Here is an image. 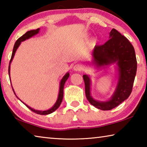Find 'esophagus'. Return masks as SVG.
<instances>
[{
	"instance_id": "obj_1",
	"label": "esophagus",
	"mask_w": 147,
	"mask_h": 147,
	"mask_svg": "<svg viewBox=\"0 0 147 147\" xmlns=\"http://www.w3.org/2000/svg\"><path fill=\"white\" fill-rule=\"evenodd\" d=\"M82 68H83V67L81 65V64H76V65H74L73 69L74 71H81Z\"/></svg>"
}]
</instances>
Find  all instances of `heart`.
<instances>
[{"label":"heart","mask_w":147,"mask_h":147,"mask_svg":"<svg viewBox=\"0 0 147 147\" xmlns=\"http://www.w3.org/2000/svg\"><path fill=\"white\" fill-rule=\"evenodd\" d=\"M97 42H98V39H97V38L94 37L90 40V45L92 46H95L97 45Z\"/></svg>","instance_id":"1"}]
</instances>
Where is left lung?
<instances>
[{
	"mask_svg": "<svg viewBox=\"0 0 147 147\" xmlns=\"http://www.w3.org/2000/svg\"><path fill=\"white\" fill-rule=\"evenodd\" d=\"M110 39L101 46H95L91 64L97 69L114 65L117 82L111 97L107 101H98L91 95L92 79L83 75L86 97L90 103L97 109L110 110L128 99L132 92L137 71L134 48L127 38L114 28L109 34Z\"/></svg>",
	"mask_w": 147,
	"mask_h": 147,
	"instance_id": "obj_1",
	"label": "left lung"
}]
</instances>
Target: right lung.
Returning <instances> with one entry per match:
<instances>
[{"label":"right lung","mask_w":147,"mask_h":147,"mask_svg":"<svg viewBox=\"0 0 147 147\" xmlns=\"http://www.w3.org/2000/svg\"><path fill=\"white\" fill-rule=\"evenodd\" d=\"M39 31H40V28H38L37 30H30V31H28L26 33H25V34L23 35L22 36H21L20 38H19L17 39V40L15 42L14 46H13V52H12V55H11V60H10L9 62V69H8V74H9V76L10 77V65H11V61H13V59L14 57V55H15V53L16 52L17 50L18 49V48L19 47V46L20 44H21L22 42L23 41H24L27 39H29V38H32L33 36H35V35L38 34V33H39ZM69 73L68 71L67 73H66L65 75L63 76V78L61 79V80L60 81V83H59V94H58V97H57V101L55 102V103L53 105V107L50 108V109L48 110H35L34 109H32V107H30L27 105L26 104H25L24 102H23L21 100H20L19 97H18L16 94H15V92L14 91L13 88V86H12V84H11V87H12V89H13V91L14 94L15 95V96L17 97V99H19L20 101H21L22 103H24L28 109L30 110H32L33 112L36 113V114H40V115H48V114H51V113L53 112L54 111H55V110L58 109L60 106L62 101H63V90H64V84H65L66 81H67V79H68L69 78ZM10 81H11V78L9 79ZM11 82V81H10Z\"/></svg>","instance_id":"right-lung-1"}]
</instances>
